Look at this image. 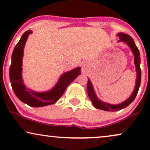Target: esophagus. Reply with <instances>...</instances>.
Listing matches in <instances>:
<instances>
[{
    "mask_svg": "<svg viewBox=\"0 0 150 150\" xmlns=\"http://www.w3.org/2000/svg\"><path fill=\"white\" fill-rule=\"evenodd\" d=\"M85 65H83V66H82V68H83V69H85Z\"/></svg>",
    "mask_w": 150,
    "mask_h": 150,
    "instance_id": "obj_1",
    "label": "esophagus"
}]
</instances>
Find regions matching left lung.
<instances>
[{
	"instance_id": "1",
	"label": "left lung",
	"mask_w": 150,
	"mask_h": 150,
	"mask_svg": "<svg viewBox=\"0 0 150 150\" xmlns=\"http://www.w3.org/2000/svg\"><path fill=\"white\" fill-rule=\"evenodd\" d=\"M117 37L119 39L118 42H123L125 44H126L127 46L130 48L133 55H134V63L137 71L136 83H135L134 89L133 90L132 93H131L130 97H129L128 99L120 104H112L107 103V102H105L104 101H102L101 100H100V98L98 97L97 95H96L93 84H92L91 80L88 78L87 90L88 96H89V99L91 100L92 104H93V106L96 108L106 110V111H117V110L123 109V108H126V106L130 105V104L134 101L135 98H136L137 93H138L139 91V87H140L141 85V58L139 49L137 47L136 45H135V43L134 42V40H133V39L131 38L129 35L124 33H119L117 34Z\"/></svg>"
}]
</instances>
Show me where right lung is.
I'll use <instances>...</instances> for the list:
<instances>
[{"label":"right lung","instance_id":"add662e5","mask_svg":"<svg viewBox=\"0 0 150 150\" xmlns=\"http://www.w3.org/2000/svg\"><path fill=\"white\" fill-rule=\"evenodd\" d=\"M32 33L30 30L24 33L14 48L9 68V79L14 93L20 101L32 107H42L56 103L69 84L81 74V68L77 67L62 74L54 87L48 91L40 92L26 87L22 79V59L26 40Z\"/></svg>","mask_w":150,"mask_h":150}]
</instances>
